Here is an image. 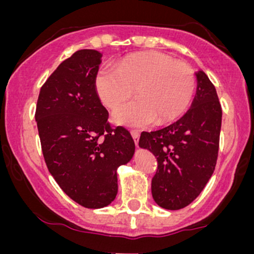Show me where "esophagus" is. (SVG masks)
<instances>
[{"mask_svg": "<svg viewBox=\"0 0 254 254\" xmlns=\"http://www.w3.org/2000/svg\"><path fill=\"white\" fill-rule=\"evenodd\" d=\"M131 136H132L133 142L136 145H138V139H139V132L137 130H131Z\"/></svg>", "mask_w": 254, "mask_h": 254, "instance_id": "esophagus-1", "label": "esophagus"}]
</instances>
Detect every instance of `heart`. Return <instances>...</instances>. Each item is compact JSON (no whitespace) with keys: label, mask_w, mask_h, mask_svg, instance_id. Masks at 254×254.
<instances>
[{"label":"heart","mask_w":254,"mask_h":254,"mask_svg":"<svg viewBox=\"0 0 254 254\" xmlns=\"http://www.w3.org/2000/svg\"><path fill=\"white\" fill-rule=\"evenodd\" d=\"M99 99L107 109L116 110L132 97L137 100L113 113V122L143 127L164 124L185 112L190 105L196 77L189 64L157 51L138 52L123 58L116 69L101 66L94 78Z\"/></svg>","instance_id":"obj_1"}]
</instances>
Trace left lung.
<instances>
[{
	"mask_svg": "<svg viewBox=\"0 0 254 254\" xmlns=\"http://www.w3.org/2000/svg\"><path fill=\"white\" fill-rule=\"evenodd\" d=\"M197 92L191 109L176 123L142 132L138 145L156 157L151 194L168 210L188 206L199 196L215 171L222 109L216 89L204 71L196 74Z\"/></svg>",
	"mask_w": 254,
	"mask_h": 254,
	"instance_id": "8db88e82",
	"label": "left lung"
}]
</instances>
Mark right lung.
Returning <instances> with one entry per match:
<instances>
[{
	"label": "right lung",
	"instance_id": "obj_1",
	"mask_svg": "<svg viewBox=\"0 0 254 254\" xmlns=\"http://www.w3.org/2000/svg\"><path fill=\"white\" fill-rule=\"evenodd\" d=\"M95 50H78L40 88L36 122L45 164L60 188L88 209L109 205L118 192L117 168L130 161L135 142L123 127H111L94 78Z\"/></svg>",
	"mask_w": 254,
	"mask_h": 254
}]
</instances>
